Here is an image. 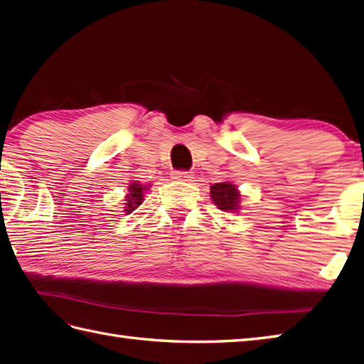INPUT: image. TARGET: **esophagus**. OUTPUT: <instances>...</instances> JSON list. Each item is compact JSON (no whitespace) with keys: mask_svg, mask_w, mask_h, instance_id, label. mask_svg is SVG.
<instances>
[{"mask_svg":"<svg viewBox=\"0 0 364 364\" xmlns=\"http://www.w3.org/2000/svg\"><path fill=\"white\" fill-rule=\"evenodd\" d=\"M172 175H173V180L176 181H191L193 178V175L186 171H175Z\"/></svg>","mask_w":364,"mask_h":364,"instance_id":"esophagus-1","label":"esophagus"}]
</instances>
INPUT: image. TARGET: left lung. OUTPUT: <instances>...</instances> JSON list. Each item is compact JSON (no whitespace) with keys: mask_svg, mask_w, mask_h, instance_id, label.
I'll use <instances>...</instances> for the list:
<instances>
[{"mask_svg":"<svg viewBox=\"0 0 364 364\" xmlns=\"http://www.w3.org/2000/svg\"><path fill=\"white\" fill-rule=\"evenodd\" d=\"M210 198H213L214 205L225 210V213H239L240 209V200L242 196L235 184L231 181L215 183L210 186Z\"/></svg>","mask_w":364,"mask_h":364,"instance_id":"1","label":"left lung"}]
</instances>
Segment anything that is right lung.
Masks as SVG:
<instances>
[{"mask_svg":"<svg viewBox=\"0 0 364 364\" xmlns=\"http://www.w3.org/2000/svg\"><path fill=\"white\" fill-rule=\"evenodd\" d=\"M149 186H144L138 181H132L129 186H127V192L125 193V203H124V213L125 214H132L134 209L141 206V203L144 201V193L149 191Z\"/></svg>","mask_w":364,"mask_h":364,"instance_id":"add662e5","label":"right lung"}]
</instances>
